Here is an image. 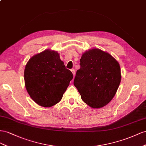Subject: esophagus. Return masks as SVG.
<instances>
[{
	"mask_svg": "<svg viewBox=\"0 0 146 146\" xmlns=\"http://www.w3.org/2000/svg\"><path fill=\"white\" fill-rule=\"evenodd\" d=\"M71 72H72L73 76H74V74H75V70H74V69H72V70H71Z\"/></svg>",
	"mask_w": 146,
	"mask_h": 146,
	"instance_id": "esophagus-1",
	"label": "esophagus"
}]
</instances>
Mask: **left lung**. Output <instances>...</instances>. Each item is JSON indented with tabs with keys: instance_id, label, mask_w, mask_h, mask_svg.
<instances>
[{
	"instance_id": "left-lung-1",
	"label": "left lung",
	"mask_w": 146,
	"mask_h": 146,
	"mask_svg": "<svg viewBox=\"0 0 146 146\" xmlns=\"http://www.w3.org/2000/svg\"><path fill=\"white\" fill-rule=\"evenodd\" d=\"M80 64L73 83L82 101L93 108L106 105L121 81L118 62L108 52L92 49L83 54Z\"/></svg>"
}]
</instances>
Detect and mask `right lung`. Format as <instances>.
Segmentation results:
<instances>
[{
	"instance_id": "1",
	"label": "right lung",
	"mask_w": 146,
	"mask_h": 146,
	"mask_svg": "<svg viewBox=\"0 0 146 146\" xmlns=\"http://www.w3.org/2000/svg\"><path fill=\"white\" fill-rule=\"evenodd\" d=\"M73 78L54 51L46 49L31 57L24 70L25 86L38 105L51 107L59 103Z\"/></svg>"
}]
</instances>
